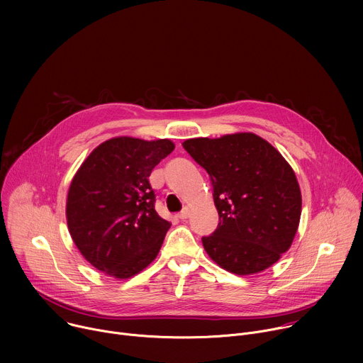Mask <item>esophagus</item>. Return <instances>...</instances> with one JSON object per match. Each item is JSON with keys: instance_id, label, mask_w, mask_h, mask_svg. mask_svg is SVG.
<instances>
[{"instance_id": "34e87169", "label": "esophagus", "mask_w": 363, "mask_h": 363, "mask_svg": "<svg viewBox=\"0 0 363 363\" xmlns=\"http://www.w3.org/2000/svg\"><path fill=\"white\" fill-rule=\"evenodd\" d=\"M178 217L184 221V220H186L188 217H189V208H186V206H185V208L178 214Z\"/></svg>"}]
</instances>
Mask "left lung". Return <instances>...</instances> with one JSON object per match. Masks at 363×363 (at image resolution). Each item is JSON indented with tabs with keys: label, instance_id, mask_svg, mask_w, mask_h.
I'll return each mask as SVG.
<instances>
[{
	"label": "left lung",
	"instance_id": "obj_1",
	"mask_svg": "<svg viewBox=\"0 0 363 363\" xmlns=\"http://www.w3.org/2000/svg\"><path fill=\"white\" fill-rule=\"evenodd\" d=\"M208 172L220 223L202 245L224 270L248 276L280 260L297 233L301 192L289 162L250 132L182 143Z\"/></svg>",
	"mask_w": 363,
	"mask_h": 363
}]
</instances>
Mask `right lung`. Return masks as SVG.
Wrapping results in <instances>:
<instances>
[{"label":"right lung","instance_id":"obj_1","mask_svg":"<svg viewBox=\"0 0 363 363\" xmlns=\"http://www.w3.org/2000/svg\"><path fill=\"white\" fill-rule=\"evenodd\" d=\"M174 147L169 139L113 138L93 149L76 172L67 194V227L99 272L123 280L157 258L171 223L155 211L149 175Z\"/></svg>","mask_w":363,"mask_h":363}]
</instances>
